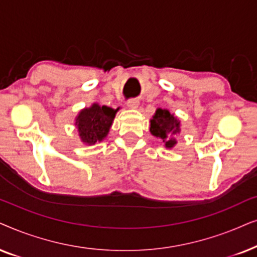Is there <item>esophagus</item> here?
<instances>
[{"label": "esophagus", "instance_id": "34e87169", "mask_svg": "<svg viewBox=\"0 0 257 257\" xmlns=\"http://www.w3.org/2000/svg\"><path fill=\"white\" fill-rule=\"evenodd\" d=\"M126 105H128L129 108H138L139 107V101L136 100V98H131V100L126 101Z\"/></svg>", "mask_w": 257, "mask_h": 257}]
</instances>
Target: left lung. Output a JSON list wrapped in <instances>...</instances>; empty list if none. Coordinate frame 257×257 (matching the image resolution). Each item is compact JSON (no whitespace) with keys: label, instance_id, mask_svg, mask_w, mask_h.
I'll return each instance as SVG.
<instances>
[{"label":"left lung","instance_id":"obj_1","mask_svg":"<svg viewBox=\"0 0 257 257\" xmlns=\"http://www.w3.org/2000/svg\"><path fill=\"white\" fill-rule=\"evenodd\" d=\"M179 132L180 122L168 110L157 109L150 121V133L162 140L167 148H172L176 145L175 134Z\"/></svg>","mask_w":257,"mask_h":257}]
</instances>
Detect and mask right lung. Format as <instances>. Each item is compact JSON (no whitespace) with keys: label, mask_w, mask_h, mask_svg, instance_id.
<instances>
[{"label":"right lung","mask_w":257,"mask_h":257,"mask_svg":"<svg viewBox=\"0 0 257 257\" xmlns=\"http://www.w3.org/2000/svg\"><path fill=\"white\" fill-rule=\"evenodd\" d=\"M118 109H112L105 105L100 107L93 104L90 108H85L77 116L76 125L80 133V138L88 145L102 141L107 136L109 129Z\"/></svg>","instance_id":"add662e5"}]
</instances>
